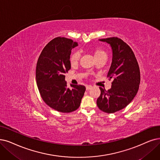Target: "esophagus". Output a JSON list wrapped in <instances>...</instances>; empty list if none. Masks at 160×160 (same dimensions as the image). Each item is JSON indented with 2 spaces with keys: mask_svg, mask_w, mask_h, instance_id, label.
<instances>
[{
  "mask_svg": "<svg viewBox=\"0 0 160 160\" xmlns=\"http://www.w3.org/2000/svg\"><path fill=\"white\" fill-rule=\"evenodd\" d=\"M92 88V86H91V85H86V89H87V91H88V90H90V89Z\"/></svg>",
  "mask_w": 160,
  "mask_h": 160,
  "instance_id": "1",
  "label": "esophagus"
}]
</instances>
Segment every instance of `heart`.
Masks as SVG:
<instances>
[{
	"label": "heart",
	"instance_id": "b5f03b06",
	"mask_svg": "<svg viewBox=\"0 0 160 160\" xmlns=\"http://www.w3.org/2000/svg\"><path fill=\"white\" fill-rule=\"evenodd\" d=\"M93 53L96 60L102 58V57H106V56H107L105 51L99 48H94L93 50ZM80 57H81V54L79 51H75V52H73L71 54V56H70V62H71L72 64H75V63H77L79 62Z\"/></svg>",
	"mask_w": 160,
	"mask_h": 160
}]
</instances>
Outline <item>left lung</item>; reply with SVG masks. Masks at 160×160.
<instances>
[{"label": "left lung", "instance_id": "left-lung-1", "mask_svg": "<svg viewBox=\"0 0 160 160\" xmlns=\"http://www.w3.org/2000/svg\"><path fill=\"white\" fill-rule=\"evenodd\" d=\"M110 44L112 62L108 78L112 79L108 91L100 87L97 104L99 109L112 113L123 109L136 96L140 82L138 63L131 47L118 37L99 39Z\"/></svg>", "mask_w": 160, "mask_h": 160}]
</instances>
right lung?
Listing matches in <instances>:
<instances>
[{
  "instance_id": "right-lung-1",
  "label": "right lung",
  "mask_w": 160,
  "mask_h": 160,
  "mask_svg": "<svg viewBox=\"0 0 160 160\" xmlns=\"http://www.w3.org/2000/svg\"><path fill=\"white\" fill-rule=\"evenodd\" d=\"M78 42L65 37H56L44 47L36 67V82L44 102L62 113L72 112L80 106L86 88L67 87L64 74L71 69L70 54Z\"/></svg>"
}]
</instances>
